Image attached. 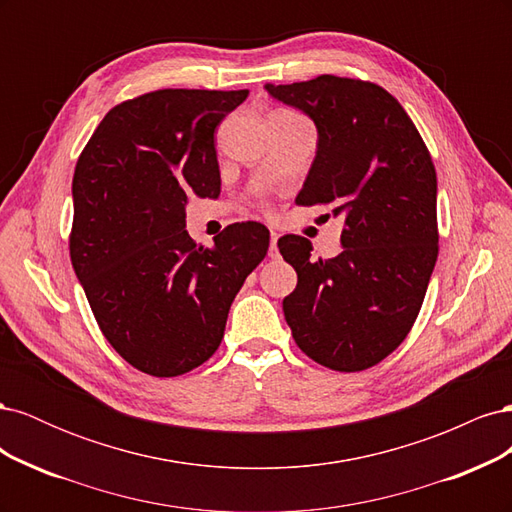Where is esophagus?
Listing matches in <instances>:
<instances>
[{"label":"esophagus","instance_id":"1","mask_svg":"<svg viewBox=\"0 0 512 512\" xmlns=\"http://www.w3.org/2000/svg\"><path fill=\"white\" fill-rule=\"evenodd\" d=\"M277 239H280V235H277L275 230H271V245H269V258H277L280 256V252H277Z\"/></svg>","mask_w":512,"mask_h":512}]
</instances>
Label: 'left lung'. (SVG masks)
<instances>
[{"mask_svg": "<svg viewBox=\"0 0 512 512\" xmlns=\"http://www.w3.org/2000/svg\"><path fill=\"white\" fill-rule=\"evenodd\" d=\"M318 130L316 158L297 205L344 218L335 258L286 235L277 247L297 271L284 316L297 346L335 371H363L410 333L438 260V179L421 134L389 91L322 74L271 85Z\"/></svg>", "mask_w": 512, "mask_h": 512, "instance_id": "obj_1", "label": "left lung"}]
</instances>
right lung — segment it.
Instances as JSON below:
<instances>
[{
  "mask_svg": "<svg viewBox=\"0 0 512 512\" xmlns=\"http://www.w3.org/2000/svg\"><path fill=\"white\" fill-rule=\"evenodd\" d=\"M250 91L160 89L111 108L74 168L72 267L100 331L132 367L188 374L218 350L228 309L269 250L237 222L198 245L188 196H220L213 132Z\"/></svg>",
  "mask_w": 512,
  "mask_h": 512,
  "instance_id": "right-lung-1",
  "label": "right lung"
}]
</instances>
